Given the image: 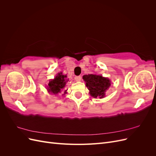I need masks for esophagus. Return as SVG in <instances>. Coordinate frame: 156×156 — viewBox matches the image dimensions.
<instances>
[{
  "instance_id": "esophagus-1",
  "label": "esophagus",
  "mask_w": 156,
  "mask_h": 156,
  "mask_svg": "<svg viewBox=\"0 0 156 156\" xmlns=\"http://www.w3.org/2000/svg\"><path fill=\"white\" fill-rule=\"evenodd\" d=\"M81 76H76L75 77V80L76 81L79 82V81H81Z\"/></svg>"
}]
</instances>
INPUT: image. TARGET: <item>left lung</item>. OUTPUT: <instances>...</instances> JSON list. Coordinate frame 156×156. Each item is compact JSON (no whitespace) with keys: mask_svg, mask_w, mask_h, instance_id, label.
<instances>
[{"mask_svg":"<svg viewBox=\"0 0 156 156\" xmlns=\"http://www.w3.org/2000/svg\"><path fill=\"white\" fill-rule=\"evenodd\" d=\"M83 79L86 82V86L90 90V94L94 98L105 97V92L111 86L110 80L103 77L101 75H84Z\"/></svg>","mask_w":156,"mask_h":156,"instance_id":"left-lung-1","label":"left lung"}]
</instances>
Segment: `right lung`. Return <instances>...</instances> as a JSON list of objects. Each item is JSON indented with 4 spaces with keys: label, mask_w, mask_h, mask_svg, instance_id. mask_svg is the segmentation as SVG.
<instances>
[{
    "label": "right lung",
    "mask_w": 156,
    "mask_h": 156,
    "mask_svg": "<svg viewBox=\"0 0 156 156\" xmlns=\"http://www.w3.org/2000/svg\"><path fill=\"white\" fill-rule=\"evenodd\" d=\"M67 75H62V73H60L58 74L57 76L53 79L49 81L48 84V91L53 93L54 94H56L62 90L65 87L66 83L69 80L66 79ZM66 93V90L64 91V94Z\"/></svg>",
    "instance_id": "1"
}]
</instances>
